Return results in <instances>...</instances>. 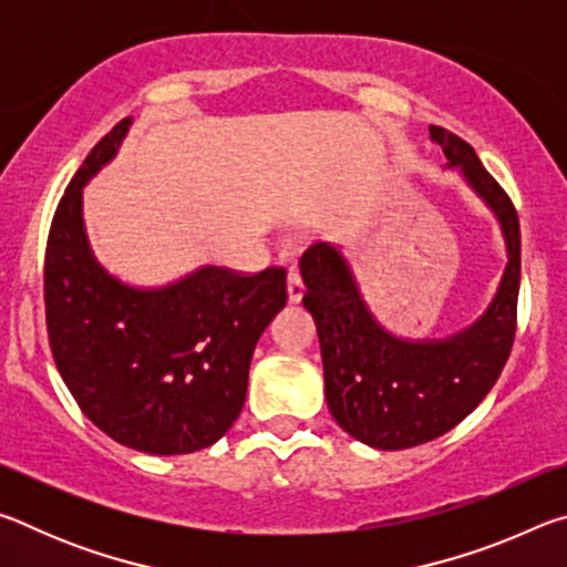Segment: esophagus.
Wrapping results in <instances>:
<instances>
[{
    "mask_svg": "<svg viewBox=\"0 0 567 567\" xmlns=\"http://www.w3.org/2000/svg\"><path fill=\"white\" fill-rule=\"evenodd\" d=\"M302 295H305V285H302V277H300V272H290L287 275V297H290V302H300L302 300Z\"/></svg>",
    "mask_w": 567,
    "mask_h": 567,
    "instance_id": "obj_1",
    "label": "esophagus"
}]
</instances>
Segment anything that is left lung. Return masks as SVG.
<instances>
[{
  "mask_svg": "<svg viewBox=\"0 0 567 567\" xmlns=\"http://www.w3.org/2000/svg\"><path fill=\"white\" fill-rule=\"evenodd\" d=\"M447 167H457L501 223L507 265L487 310L445 340H402L364 305L334 245H312L300 260L305 310L318 324L324 398L344 433L378 450L430 443L467 417L501 378L515 340L520 290V223L475 150L445 127H430Z\"/></svg>",
  "mask_w": 567,
  "mask_h": 567,
  "instance_id": "obj_1",
  "label": "left lung"
}]
</instances>
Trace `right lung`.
I'll list each match as a JSON object with an SVG mask.
<instances>
[{"label": "right lung", "instance_id": "obj_1", "mask_svg": "<svg viewBox=\"0 0 567 567\" xmlns=\"http://www.w3.org/2000/svg\"><path fill=\"white\" fill-rule=\"evenodd\" d=\"M132 117L76 169L44 257L47 332L76 405L114 443L185 455L217 443L245 405L249 360L287 302L285 270L205 265L165 287H132L94 257L82 189L117 155Z\"/></svg>", "mask_w": 567, "mask_h": 567}]
</instances>
